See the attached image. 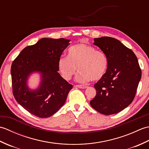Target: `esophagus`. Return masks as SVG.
I'll list each match as a JSON object with an SVG mask.
<instances>
[{"mask_svg":"<svg viewBox=\"0 0 149 149\" xmlns=\"http://www.w3.org/2000/svg\"><path fill=\"white\" fill-rule=\"evenodd\" d=\"M75 87L81 88V89H85V88H88L87 86H84V85H75Z\"/></svg>","mask_w":149,"mask_h":149,"instance_id":"obj_1","label":"esophagus"}]
</instances>
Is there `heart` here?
<instances>
[{
    "label": "heart",
    "mask_w": 149,
    "mask_h": 149,
    "mask_svg": "<svg viewBox=\"0 0 149 149\" xmlns=\"http://www.w3.org/2000/svg\"><path fill=\"white\" fill-rule=\"evenodd\" d=\"M78 70L77 81L87 83L101 79L108 67V59L102 51L86 43H79L69 49L67 58H61L58 63V71L66 81L70 80Z\"/></svg>",
    "instance_id": "obj_1"
}]
</instances>
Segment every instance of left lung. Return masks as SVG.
Here are the masks:
<instances>
[{
	"label": "left lung",
	"instance_id": "1",
	"mask_svg": "<svg viewBox=\"0 0 149 149\" xmlns=\"http://www.w3.org/2000/svg\"><path fill=\"white\" fill-rule=\"evenodd\" d=\"M93 40L94 45L107 57L108 67L104 76L94 85L97 94L90 105L103 115L118 113L135 97L141 77L138 59L131 49L113 38L104 36Z\"/></svg>",
	"mask_w": 149,
	"mask_h": 149
}]
</instances>
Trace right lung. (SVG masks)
Returning a JSON list of instances; mask_svg holds the SVG:
<instances>
[{"label": "right lung", "mask_w": 149, "mask_h": 149, "mask_svg": "<svg viewBox=\"0 0 149 149\" xmlns=\"http://www.w3.org/2000/svg\"><path fill=\"white\" fill-rule=\"evenodd\" d=\"M70 40L40 39L26 47L13 62L11 68L13 93L17 102L28 112L40 118L53 115L64 105L72 85L58 73V63ZM40 74L39 86L32 89L28 80Z\"/></svg>", "instance_id": "right-lung-1"}]
</instances>
